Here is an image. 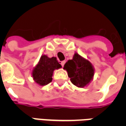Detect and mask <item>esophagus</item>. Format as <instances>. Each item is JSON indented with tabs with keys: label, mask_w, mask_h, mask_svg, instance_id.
Masks as SVG:
<instances>
[{
	"label": "esophagus",
	"mask_w": 126,
	"mask_h": 126,
	"mask_svg": "<svg viewBox=\"0 0 126 126\" xmlns=\"http://www.w3.org/2000/svg\"><path fill=\"white\" fill-rule=\"evenodd\" d=\"M65 61H61V65H62V67H63L64 65H65Z\"/></svg>",
	"instance_id": "34e87169"
}]
</instances>
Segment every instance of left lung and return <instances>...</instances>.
Masks as SVG:
<instances>
[{
    "instance_id": "1",
    "label": "left lung",
    "mask_w": 126,
    "mask_h": 126,
    "mask_svg": "<svg viewBox=\"0 0 126 126\" xmlns=\"http://www.w3.org/2000/svg\"><path fill=\"white\" fill-rule=\"evenodd\" d=\"M71 83L77 87L84 88L89 84L94 75V69L92 63L76 52L73 59L64 65Z\"/></svg>"
}]
</instances>
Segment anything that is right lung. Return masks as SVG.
Returning <instances> with one entry per match:
<instances>
[{
  "instance_id": "1",
  "label": "right lung",
  "mask_w": 126,
  "mask_h": 126,
  "mask_svg": "<svg viewBox=\"0 0 126 126\" xmlns=\"http://www.w3.org/2000/svg\"><path fill=\"white\" fill-rule=\"evenodd\" d=\"M61 68V65L57 60V58H49L47 55H42L34 68L32 75L34 82L40 86H45L52 82L53 71Z\"/></svg>"
}]
</instances>
